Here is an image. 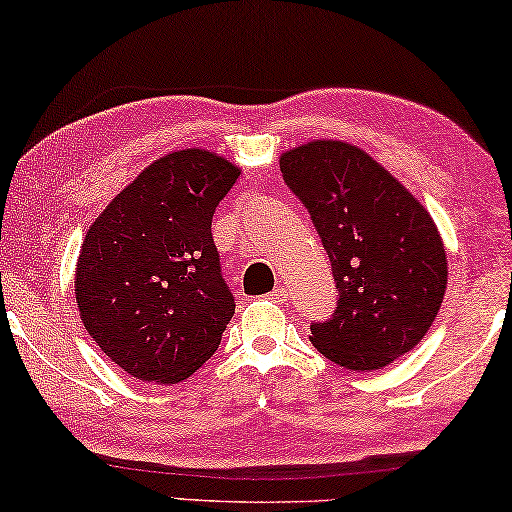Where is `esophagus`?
<instances>
[{
	"label": "esophagus",
	"instance_id": "1",
	"mask_svg": "<svg viewBox=\"0 0 512 512\" xmlns=\"http://www.w3.org/2000/svg\"><path fill=\"white\" fill-rule=\"evenodd\" d=\"M267 299L274 301V303H283V301H288V290H285L283 285H279V288H274L270 294H267Z\"/></svg>",
	"mask_w": 512,
	"mask_h": 512
}]
</instances>
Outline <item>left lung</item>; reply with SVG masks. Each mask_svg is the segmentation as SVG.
I'll list each match as a JSON object with an SVG mask.
<instances>
[{
    "label": "left lung",
    "instance_id": "1",
    "mask_svg": "<svg viewBox=\"0 0 512 512\" xmlns=\"http://www.w3.org/2000/svg\"><path fill=\"white\" fill-rule=\"evenodd\" d=\"M333 265L337 308L310 326L312 346L344 369L375 371L409 353L441 310L443 240L425 206L389 170L344 141L281 157Z\"/></svg>",
    "mask_w": 512,
    "mask_h": 512
}]
</instances>
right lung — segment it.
I'll return each mask as SVG.
<instances>
[{"label":"right lung","mask_w":512,"mask_h":512,"mask_svg":"<svg viewBox=\"0 0 512 512\" xmlns=\"http://www.w3.org/2000/svg\"><path fill=\"white\" fill-rule=\"evenodd\" d=\"M238 175L206 150L170 152L89 227L76 267L80 319L132 378L175 384L218 351L236 301L211 222Z\"/></svg>","instance_id":"add662e5"}]
</instances>
